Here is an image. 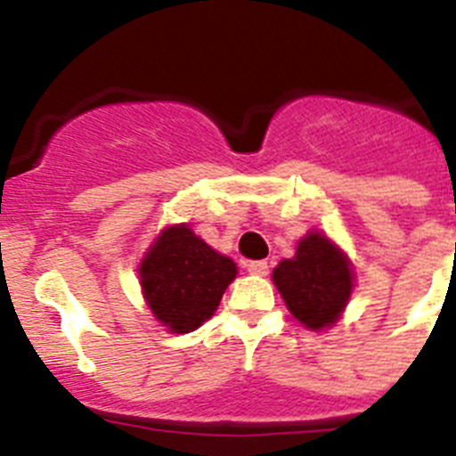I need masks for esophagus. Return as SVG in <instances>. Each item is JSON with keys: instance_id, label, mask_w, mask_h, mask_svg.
<instances>
[{"instance_id": "esophagus-1", "label": "esophagus", "mask_w": 456, "mask_h": 456, "mask_svg": "<svg viewBox=\"0 0 456 456\" xmlns=\"http://www.w3.org/2000/svg\"><path fill=\"white\" fill-rule=\"evenodd\" d=\"M248 273L256 274V277H265L270 273L268 261H249L248 264Z\"/></svg>"}]
</instances>
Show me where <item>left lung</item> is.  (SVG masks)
<instances>
[{
	"instance_id": "1",
	"label": "left lung",
	"mask_w": 456,
	"mask_h": 456,
	"mask_svg": "<svg viewBox=\"0 0 456 456\" xmlns=\"http://www.w3.org/2000/svg\"><path fill=\"white\" fill-rule=\"evenodd\" d=\"M273 281L290 314L314 331L334 325L354 286L350 258L318 232L299 240L295 256L273 270Z\"/></svg>"
}]
</instances>
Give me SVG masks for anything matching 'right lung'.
<instances>
[{
    "mask_svg": "<svg viewBox=\"0 0 456 456\" xmlns=\"http://www.w3.org/2000/svg\"><path fill=\"white\" fill-rule=\"evenodd\" d=\"M236 273L232 258L204 243L188 224L163 229L138 268L147 306L172 334L195 331L211 318Z\"/></svg>",
    "mask_w": 456,
    "mask_h": 456,
    "instance_id": "add662e5",
    "label": "right lung"
}]
</instances>
